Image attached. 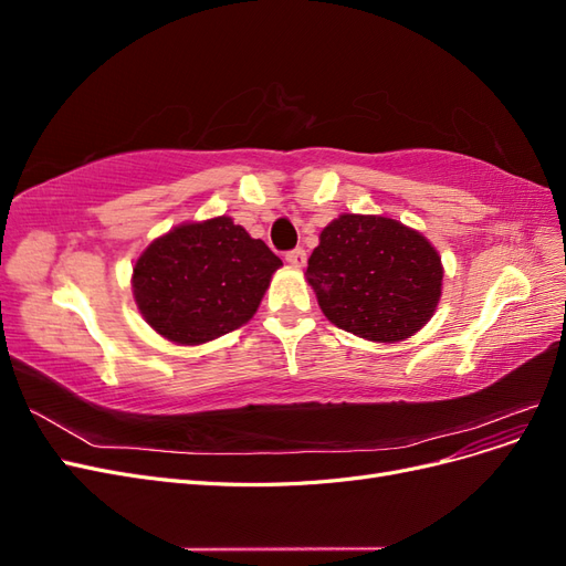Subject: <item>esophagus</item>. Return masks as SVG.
<instances>
[{
	"label": "esophagus",
	"mask_w": 566,
	"mask_h": 566,
	"mask_svg": "<svg viewBox=\"0 0 566 566\" xmlns=\"http://www.w3.org/2000/svg\"><path fill=\"white\" fill-rule=\"evenodd\" d=\"M285 260H287V264H290V266H297V269H302V266L306 264V252H304V248H295V250L285 252Z\"/></svg>",
	"instance_id": "34e87169"
}]
</instances>
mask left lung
Listing matches in <instances>:
<instances>
[{"instance_id": "8db88e82", "label": "left lung", "mask_w": 566, "mask_h": 566, "mask_svg": "<svg viewBox=\"0 0 566 566\" xmlns=\"http://www.w3.org/2000/svg\"><path fill=\"white\" fill-rule=\"evenodd\" d=\"M441 260L424 238L387 217L342 214L310 256L323 314L337 328L373 342H399L434 314Z\"/></svg>"}]
</instances>
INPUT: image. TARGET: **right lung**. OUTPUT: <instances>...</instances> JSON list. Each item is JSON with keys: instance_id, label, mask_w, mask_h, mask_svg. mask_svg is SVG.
Here are the masks:
<instances>
[{"instance_id": "add662e5", "label": "right lung", "mask_w": 566, "mask_h": 566, "mask_svg": "<svg viewBox=\"0 0 566 566\" xmlns=\"http://www.w3.org/2000/svg\"><path fill=\"white\" fill-rule=\"evenodd\" d=\"M279 266L264 241L214 217L153 241L136 260L134 297L163 337L200 345L250 321Z\"/></svg>"}]
</instances>
